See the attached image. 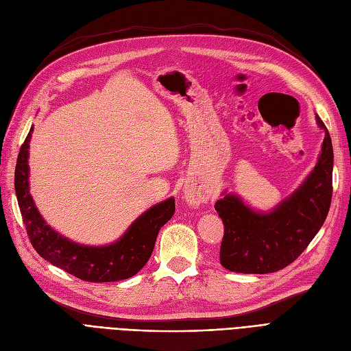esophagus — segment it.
I'll use <instances>...</instances> for the list:
<instances>
[{"label": "esophagus", "mask_w": 351, "mask_h": 351, "mask_svg": "<svg viewBox=\"0 0 351 351\" xmlns=\"http://www.w3.org/2000/svg\"><path fill=\"white\" fill-rule=\"evenodd\" d=\"M185 199L191 206H198L202 201H204V195H201L199 192H197L194 189H185Z\"/></svg>", "instance_id": "1"}]
</instances>
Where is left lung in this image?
<instances>
[{
	"label": "left lung",
	"mask_w": 351,
	"mask_h": 351,
	"mask_svg": "<svg viewBox=\"0 0 351 351\" xmlns=\"http://www.w3.org/2000/svg\"><path fill=\"white\" fill-rule=\"evenodd\" d=\"M325 130L321 156L312 173L271 213H255L228 194L216 202L224 224L220 263L234 273L267 274L290 265L308 247L328 216L332 198L334 153Z\"/></svg>",
	"instance_id": "1"
}]
</instances>
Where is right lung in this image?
<instances>
[{
  "mask_svg": "<svg viewBox=\"0 0 351 351\" xmlns=\"http://www.w3.org/2000/svg\"><path fill=\"white\" fill-rule=\"evenodd\" d=\"M30 128L17 157L14 188L27 236L35 251L52 265L90 282L119 281L135 276L147 264L156 237L175 213V199L169 198L147 210L121 239L108 246H84L62 237L43 221L29 194Z\"/></svg>",
  "mask_w": 351,
  "mask_h": 351,
  "instance_id": "1",
  "label": "right lung"
}]
</instances>
